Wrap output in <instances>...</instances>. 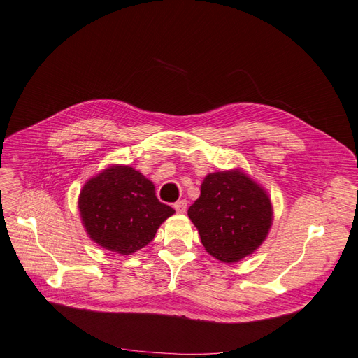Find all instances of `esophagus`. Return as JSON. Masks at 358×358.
I'll use <instances>...</instances> for the list:
<instances>
[{
  "instance_id": "obj_1",
  "label": "esophagus",
  "mask_w": 358,
  "mask_h": 358,
  "mask_svg": "<svg viewBox=\"0 0 358 358\" xmlns=\"http://www.w3.org/2000/svg\"><path fill=\"white\" fill-rule=\"evenodd\" d=\"M174 209L177 210V213H184L187 210V200H180L174 203Z\"/></svg>"
}]
</instances>
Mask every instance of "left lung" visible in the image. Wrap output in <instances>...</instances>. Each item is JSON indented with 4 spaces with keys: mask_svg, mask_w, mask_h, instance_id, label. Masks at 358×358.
I'll list each match as a JSON object with an SVG mask.
<instances>
[{
    "mask_svg": "<svg viewBox=\"0 0 358 358\" xmlns=\"http://www.w3.org/2000/svg\"><path fill=\"white\" fill-rule=\"evenodd\" d=\"M187 213L205 250L224 263L256 252L273 221L268 192L241 168L208 174Z\"/></svg>",
    "mask_w": 358,
    "mask_h": 358,
    "instance_id": "1",
    "label": "left lung"
}]
</instances>
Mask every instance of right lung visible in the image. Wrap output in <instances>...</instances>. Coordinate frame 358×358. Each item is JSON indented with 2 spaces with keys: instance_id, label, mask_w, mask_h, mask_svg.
<instances>
[{
  "instance_id": "1",
  "label": "right lung",
  "mask_w": 358,
  "mask_h": 358,
  "mask_svg": "<svg viewBox=\"0 0 358 358\" xmlns=\"http://www.w3.org/2000/svg\"><path fill=\"white\" fill-rule=\"evenodd\" d=\"M79 210L92 241L118 255L149 244L176 210L155 196V184L130 165L111 164L89 178L79 194Z\"/></svg>"
}]
</instances>
